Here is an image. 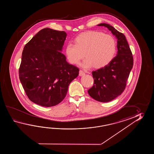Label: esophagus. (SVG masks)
I'll use <instances>...</instances> for the list:
<instances>
[{
	"mask_svg": "<svg viewBox=\"0 0 154 154\" xmlns=\"http://www.w3.org/2000/svg\"><path fill=\"white\" fill-rule=\"evenodd\" d=\"M85 73L84 71H82V70H80L79 71V76H82L84 75H85Z\"/></svg>",
	"mask_w": 154,
	"mask_h": 154,
	"instance_id": "1",
	"label": "esophagus"
}]
</instances>
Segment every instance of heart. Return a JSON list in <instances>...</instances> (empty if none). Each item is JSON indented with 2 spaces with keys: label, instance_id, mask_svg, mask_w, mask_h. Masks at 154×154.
I'll use <instances>...</instances> for the list:
<instances>
[{
  "label": "heart",
  "instance_id": "b5f03b06",
  "mask_svg": "<svg viewBox=\"0 0 154 154\" xmlns=\"http://www.w3.org/2000/svg\"><path fill=\"white\" fill-rule=\"evenodd\" d=\"M74 43L66 45V56L73 64H79L85 56L86 58L81 64L84 68H90L93 66L96 68L104 67L111 62L117 52L115 37L100 31L82 33L75 38Z\"/></svg>",
  "mask_w": 154,
  "mask_h": 154
}]
</instances>
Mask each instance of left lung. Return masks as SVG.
I'll return each mask as SVG.
<instances>
[{
	"label": "left lung",
	"instance_id": "obj_1",
	"mask_svg": "<svg viewBox=\"0 0 154 154\" xmlns=\"http://www.w3.org/2000/svg\"><path fill=\"white\" fill-rule=\"evenodd\" d=\"M105 26L117 39V53L108 65L92 72L94 84L88 94L95 100L101 102L111 101L121 95L127 85L133 66V57L125 36L113 26L106 23Z\"/></svg>",
	"mask_w": 154,
	"mask_h": 154
}]
</instances>
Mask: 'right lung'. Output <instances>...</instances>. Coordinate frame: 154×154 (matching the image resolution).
<instances>
[{
    "label": "right lung",
    "instance_id": "add662e5",
    "mask_svg": "<svg viewBox=\"0 0 154 154\" xmlns=\"http://www.w3.org/2000/svg\"><path fill=\"white\" fill-rule=\"evenodd\" d=\"M66 36L64 31L45 28L23 48L19 79L26 95L36 104H59L70 83L78 76V68L67 62L61 52Z\"/></svg>",
    "mask_w": 154,
    "mask_h": 154
}]
</instances>
